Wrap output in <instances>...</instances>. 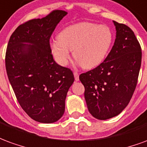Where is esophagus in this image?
Returning <instances> with one entry per match:
<instances>
[{
  "label": "esophagus",
  "mask_w": 147,
  "mask_h": 147,
  "mask_svg": "<svg viewBox=\"0 0 147 147\" xmlns=\"http://www.w3.org/2000/svg\"><path fill=\"white\" fill-rule=\"evenodd\" d=\"M74 76H75V80H76V81H79V80H80L79 73H77L76 71H75V72H74Z\"/></svg>",
  "instance_id": "obj_1"
}]
</instances>
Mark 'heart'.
I'll list each match as a JSON object with an SVG mask.
<instances>
[{
    "label": "heart",
    "instance_id": "heart-1",
    "mask_svg": "<svg viewBox=\"0 0 147 147\" xmlns=\"http://www.w3.org/2000/svg\"><path fill=\"white\" fill-rule=\"evenodd\" d=\"M113 30L106 25L83 22L67 26L50 42V49L59 64L67 65L70 51L85 69L97 67L105 60L113 42Z\"/></svg>",
    "mask_w": 147,
    "mask_h": 147
}]
</instances>
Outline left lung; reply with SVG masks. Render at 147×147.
<instances>
[{
    "label": "left lung",
    "instance_id": "left-lung-1",
    "mask_svg": "<svg viewBox=\"0 0 147 147\" xmlns=\"http://www.w3.org/2000/svg\"><path fill=\"white\" fill-rule=\"evenodd\" d=\"M113 22L116 39L107 57L94 69L80 76L90 113L102 120L119 115L128 105L142 61L141 47L131 29Z\"/></svg>",
    "mask_w": 147,
    "mask_h": 147
}]
</instances>
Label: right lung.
<instances>
[{
    "mask_svg": "<svg viewBox=\"0 0 147 147\" xmlns=\"http://www.w3.org/2000/svg\"><path fill=\"white\" fill-rule=\"evenodd\" d=\"M67 14L54 11L21 24L10 37L5 56L8 80L20 105L35 121L54 123L64 115L65 98L75 78L56 63L49 38Z\"/></svg>",
    "mask_w": 147,
    "mask_h": 147,
    "instance_id": "right-lung-1",
    "label": "right lung"
}]
</instances>
